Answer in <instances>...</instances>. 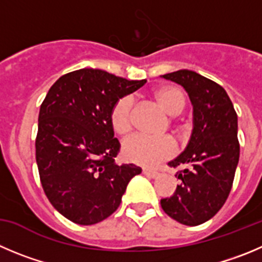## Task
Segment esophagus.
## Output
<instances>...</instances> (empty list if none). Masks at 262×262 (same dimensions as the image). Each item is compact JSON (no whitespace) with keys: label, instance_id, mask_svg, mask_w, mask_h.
Listing matches in <instances>:
<instances>
[{"label":"esophagus","instance_id":"esophagus-1","mask_svg":"<svg viewBox=\"0 0 262 262\" xmlns=\"http://www.w3.org/2000/svg\"><path fill=\"white\" fill-rule=\"evenodd\" d=\"M143 174L147 176V177H151V178H156V177H159V174H160V173H159L158 170L147 169V168H145V169H143Z\"/></svg>","mask_w":262,"mask_h":262}]
</instances>
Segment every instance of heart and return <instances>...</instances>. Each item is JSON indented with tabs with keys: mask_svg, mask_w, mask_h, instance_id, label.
Returning a JSON list of instances; mask_svg holds the SVG:
<instances>
[{
	"mask_svg": "<svg viewBox=\"0 0 262 262\" xmlns=\"http://www.w3.org/2000/svg\"><path fill=\"white\" fill-rule=\"evenodd\" d=\"M154 98L170 116H177L186 106V95L180 86L164 85L154 92ZM110 124L115 133L128 136L133 128V99L128 95L119 98L110 110ZM176 146L167 137L134 136L123 145V155L128 161L142 167H155L172 158Z\"/></svg>",
	"mask_w": 262,
	"mask_h": 262,
	"instance_id": "b5f03b06",
	"label": "heart"
}]
</instances>
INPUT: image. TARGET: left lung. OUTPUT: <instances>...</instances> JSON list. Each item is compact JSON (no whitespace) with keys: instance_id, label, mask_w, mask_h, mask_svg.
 <instances>
[{"instance_id":"1","label":"left lung","mask_w":262,"mask_h":262,"mask_svg":"<svg viewBox=\"0 0 262 262\" xmlns=\"http://www.w3.org/2000/svg\"><path fill=\"white\" fill-rule=\"evenodd\" d=\"M164 79L182 85L194 106V130L186 150L169 163L181 183L172 196L160 200L169 217L187 226L208 221L226 202L239 161L238 116L224 88L189 70Z\"/></svg>"}]
</instances>
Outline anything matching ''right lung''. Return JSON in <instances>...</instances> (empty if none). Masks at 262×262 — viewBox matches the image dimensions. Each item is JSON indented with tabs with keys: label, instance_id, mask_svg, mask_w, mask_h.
<instances>
[{
	"label": "right lung",
	"instance_id": "1",
	"mask_svg": "<svg viewBox=\"0 0 262 262\" xmlns=\"http://www.w3.org/2000/svg\"><path fill=\"white\" fill-rule=\"evenodd\" d=\"M145 82L82 68L49 89L38 114L36 161L49 202L70 221L94 225L111 216L129 181L142 172L134 164H115L120 143L110 110Z\"/></svg>",
	"mask_w": 262,
	"mask_h": 262
}]
</instances>
